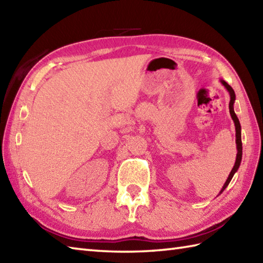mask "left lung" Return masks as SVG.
<instances>
[{"mask_svg":"<svg viewBox=\"0 0 263 263\" xmlns=\"http://www.w3.org/2000/svg\"><path fill=\"white\" fill-rule=\"evenodd\" d=\"M221 85L224 86L226 88V90L228 91V93H230V113H231V116H232V120L234 122V125H235V137H236V149H237V155H236V160H235V164H234V167L232 168V172L230 173V175H228L227 180L224 184V186L221 187L220 192L218 193V195H220L222 192H224V190L228 186V184H230V182L232 181V178L234 176V174L237 172V170L239 168V165H241V161H242V137H241V124H239V121L237 119V116L235 114V111H234V103H235V92H234L233 88L228 85V83L225 81V80H220Z\"/></svg>","mask_w":263,"mask_h":263,"instance_id":"8db88e82","label":"left lung"}]
</instances>
